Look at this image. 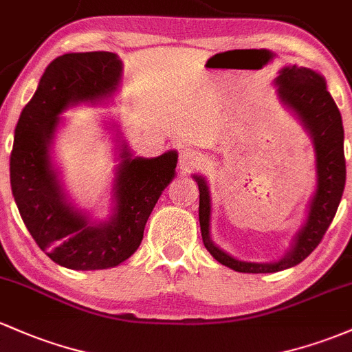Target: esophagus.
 <instances>
[{"label":"esophagus","instance_id":"1","mask_svg":"<svg viewBox=\"0 0 352 352\" xmlns=\"http://www.w3.org/2000/svg\"><path fill=\"white\" fill-rule=\"evenodd\" d=\"M201 161V154L198 151L191 149V147H184V149L179 151V168L183 171H191V169L198 168Z\"/></svg>","mask_w":352,"mask_h":352}]
</instances>
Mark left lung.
Segmentation results:
<instances>
[{"label": "left lung", "mask_w": 352, "mask_h": 352, "mask_svg": "<svg viewBox=\"0 0 352 352\" xmlns=\"http://www.w3.org/2000/svg\"><path fill=\"white\" fill-rule=\"evenodd\" d=\"M278 96L300 117L311 132L316 147L317 188L309 206L307 221L297 233L292 250L275 263L240 262L210 240V191L201 176H195L199 188V226L206 250L221 263L245 274H272L290 268L316 250L336 217L346 184L344 129L341 112L332 100L324 78L305 67H287L277 77Z\"/></svg>", "instance_id": "1"}]
</instances>
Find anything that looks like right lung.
Masks as SVG:
<instances>
[{"instance_id":"add662e5","label":"right lung","mask_w":352,"mask_h":352,"mask_svg":"<svg viewBox=\"0 0 352 352\" xmlns=\"http://www.w3.org/2000/svg\"><path fill=\"white\" fill-rule=\"evenodd\" d=\"M122 63L111 52L67 54L45 70L14 129L10 181L25 226L36 245L58 265L99 270L119 265L138 250L151 211L175 177V151L153 160L132 157L124 147L117 169L116 213L92 225L65 201L48 157L58 114L77 102L109 97L120 80Z\"/></svg>"}]
</instances>
